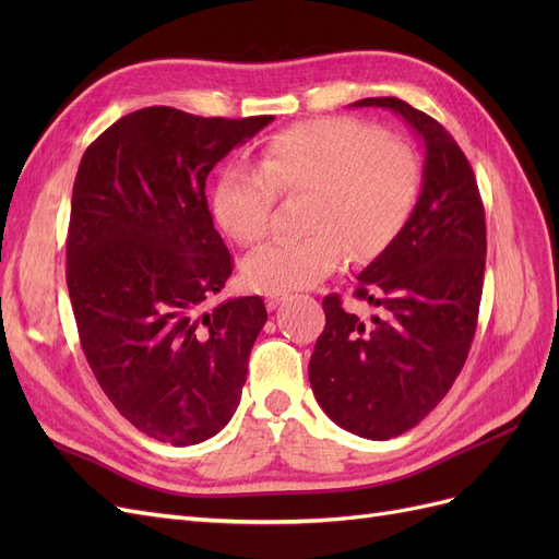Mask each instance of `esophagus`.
<instances>
[{"label": "esophagus", "mask_w": 559, "mask_h": 559, "mask_svg": "<svg viewBox=\"0 0 559 559\" xmlns=\"http://www.w3.org/2000/svg\"><path fill=\"white\" fill-rule=\"evenodd\" d=\"M282 302H286V296H275V294H270L267 298H265V308L273 312V310H277Z\"/></svg>", "instance_id": "1"}]
</instances>
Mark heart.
<instances>
[{"label": "heart", "mask_w": 559, "mask_h": 559, "mask_svg": "<svg viewBox=\"0 0 559 559\" xmlns=\"http://www.w3.org/2000/svg\"><path fill=\"white\" fill-rule=\"evenodd\" d=\"M421 173L411 146L380 138L352 118H319L267 142L261 167L228 165L218 175L212 210L242 245L265 238L277 193H308L298 240L251 251L242 277L251 289L286 296L312 289L343 261L378 257L408 224Z\"/></svg>", "instance_id": "heart-1"}]
</instances>
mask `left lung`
<instances>
[{
	"mask_svg": "<svg viewBox=\"0 0 559 559\" xmlns=\"http://www.w3.org/2000/svg\"><path fill=\"white\" fill-rule=\"evenodd\" d=\"M354 107L389 109L413 128L425 146L421 191L396 240L357 277L354 296L380 312L359 319L326 296L308 373L337 427L386 441L441 403L468 357L483 296L485 210L476 175L441 123L399 97Z\"/></svg>",
	"mask_w": 559,
	"mask_h": 559,
	"instance_id": "1",
	"label": "left lung"
}]
</instances>
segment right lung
<instances>
[{"label":"right lung","mask_w":559,"mask_h":559,"mask_svg":"<svg viewBox=\"0 0 559 559\" xmlns=\"http://www.w3.org/2000/svg\"><path fill=\"white\" fill-rule=\"evenodd\" d=\"M270 121L146 107L81 158L67 235L81 347L116 411L160 443L207 441L240 405L267 312L259 296L205 310L233 273L205 181Z\"/></svg>","instance_id":"right-lung-1"}]
</instances>
